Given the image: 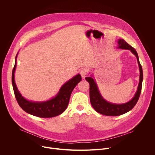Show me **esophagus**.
<instances>
[{
  "instance_id": "1",
  "label": "esophagus",
  "mask_w": 155,
  "mask_h": 155,
  "mask_svg": "<svg viewBox=\"0 0 155 155\" xmlns=\"http://www.w3.org/2000/svg\"><path fill=\"white\" fill-rule=\"evenodd\" d=\"M79 72L83 78H84L87 75V70L85 68H81Z\"/></svg>"
}]
</instances>
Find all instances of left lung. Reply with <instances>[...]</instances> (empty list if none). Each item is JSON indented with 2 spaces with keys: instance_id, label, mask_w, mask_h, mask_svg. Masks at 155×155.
I'll list each match as a JSON object with an SVG mask.
<instances>
[{
  "instance_id": "8db88e82",
  "label": "left lung",
  "mask_w": 155,
  "mask_h": 155,
  "mask_svg": "<svg viewBox=\"0 0 155 155\" xmlns=\"http://www.w3.org/2000/svg\"><path fill=\"white\" fill-rule=\"evenodd\" d=\"M118 48L121 49L130 50L132 53L134 54L137 58L140 70V79L137 91L134 96L129 102L123 104H114L105 101L101 96L98 87L94 80L91 77H86L85 79L90 83V97L91 105L96 111L102 115L107 116H119L127 113L133 108L137 104L142 90V85L143 80V71L142 65L139 62V56L135 49L123 39L118 40Z\"/></svg>"
}]
</instances>
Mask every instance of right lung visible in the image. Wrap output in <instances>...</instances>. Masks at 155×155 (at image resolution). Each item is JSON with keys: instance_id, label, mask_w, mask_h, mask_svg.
I'll return each mask as SVG.
<instances>
[{"instance_id": "right-lung-1", "label": "right lung", "mask_w": 155, "mask_h": 155, "mask_svg": "<svg viewBox=\"0 0 155 155\" xmlns=\"http://www.w3.org/2000/svg\"><path fill=\"white\" fill-rule=\"evenodd\" d=\"M17 54L15 57V64L12 71V81L16 99L21 108L26 112L40 118H52L63 113L68 107L73 90L81 80V75L78 74L66 82L61 87L57 96L51 100L43 102H31L21 95L15 82L14 74L16 65Z\"/></svg>"}]
</instances>
